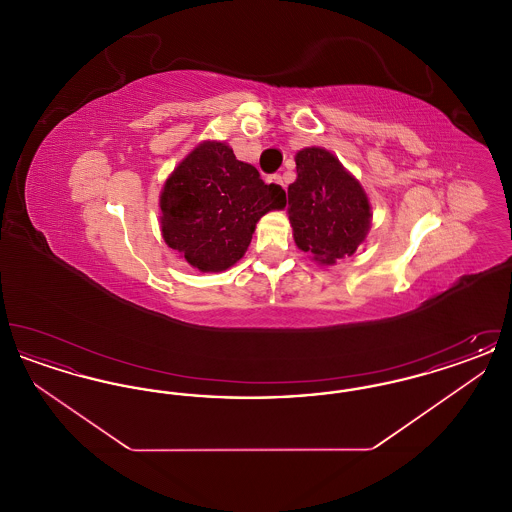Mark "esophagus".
Instances as JSON below:
<instances>
[{"label":"esophagus","instance_id":"esophagus-1","mask_svg":"<svg viewBox=\"0 0 512 512\" xmlns=\"http://www.w3.org/2000/svg\"><path fill=\"white\" fill-rule=\"evenodd\" d=\"M268 182H272V184H278V186H282V188H286V184H284V178L280 176V174H272L270 178H268Z\"/></svg>","mask_w":512,"mask_h":512}]
</instances>
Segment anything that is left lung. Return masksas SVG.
I'll list each match as a JSON object with an SVG mask.
<instances>
[{"instance_id":"left-lung-1","label":"left lung","mask_w":512,"mask_h":512,"mask_svg":"<svg viewBox=\"0 0 512 512\" xmlns=\"http://www.w3.org/2000/svg\"><path fill=\"white\" fill-rule=\"evenodd\" d=\"M297 178L288 188L295 245L320 265H334L365 242L372 211L363 186L324 147L295 155Z\"/></svg>"}]
</instances>
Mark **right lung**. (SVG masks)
Returning a JSON list of instances; mask_svg holds the SVG:
<instances>
[{"mask_svg":"<svg viewBox=\"0 0 512 512\" xmlns=\"http://www.w3.org/2000/svg\"><path fill=\"white\" fill-rule=\"evenodd\" d=\"M159 207L167 245L197 270L220 272L244 257L263 215L286 207V192L224 142H203L167 178Z\"/></svg>","mask_w":512,"mask_h":512,"instance_id":"obj_1","label":"right lung"}]
</instances>
